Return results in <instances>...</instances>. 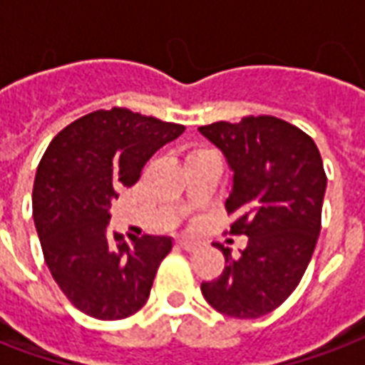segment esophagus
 <instances>
[{
  "label": "esophagus",
  "instance_id": "34e87169",
  "mask_svg": "<svg viewBox=\"0 0 365 365\" xmlns=\"http://www.w3.org/2000/svg\"><path fill=\"white\" fill-rule=\"evenodd\" d=\"M178 245H180V248H183V250H187V252H193V250L199 246L195 240H190V238H180V240H178Z\"/></svg>",
  "mask_w": 365,
  "mask_h": 365
}]
</instances>
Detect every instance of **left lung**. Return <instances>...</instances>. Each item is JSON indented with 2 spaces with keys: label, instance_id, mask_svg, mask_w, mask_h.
<instances>
[{
  "label": "left lung",
  "instance_id": "obj_1",
  "mask_svg": "<svg viewBox=\"0 0 365 365\" xmlns=\"http://www.w3.org/2000/svg\"><path fill=\"white\" fill-rule=\"evenodd\" d=\"M227 156L235 183L225 203L230 235H246L238 258L201 283L207 303L237 319L272 313L297 287L321 232L327 174L311 136L274 115L199 127Z\"/></svg>",
  "mask_w": 365,
  "mask_h": 365
}]
</instances>
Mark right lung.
Instances as JSON below:
<instances>
[{
    "instance_id": "add662e5",
    "label": "right lung",
    "mask_w": 365,
    "mask_h": 365,
    "mask_svg": "<svg viewBox=\"0 0 365 365\" xmlns=\"http://www.w3.org/2000/svg\"><path fill=\"white\" fill-rule=\"evenodd\" d=\"M185 127L125 107L88 113L52 138L38 162L33 217L43 256L68 301L101 321L143 309L168 237L125 242L107 235L117 191L138 182L144 164Z\"/></svg>"
}]
</instances>
